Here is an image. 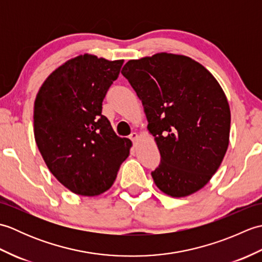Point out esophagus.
Here are the masks:
<instances>
[{"mask_svg": "<svg viewBox=\"0 0 262 262\" xmlns=\"http://www.w3.org/2000/svg\"><path fill=\"white\" fill-rule=\"evenodd\" d=\"M129 138H130V141H132V142H135V141H137L138 135L136 134V133H132V134L129 135Z\"/></svg>", "mask_w": 262, "mask_h": 262, "instance_id": "1", "label": "esophagus"}]
</instances>
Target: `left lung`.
<instances>
[{
  "mask_svg": "<svg viewBox=\"0 0 262 262\" xmlns=\"http://www.w3.org/2000/svg\"><path fill=\"white\" fill-rule=\"evenodd\" d=\"M121 74L142 100L161 154L152 171L155 185L171 197L198 191L229 146L231 111L223 89L202 64L183 55L128 60Z\"/></svg>",
  "mask_w": 262,
  "mask_h": 262,
  "instance_id": "obj_1",
  "label": "left lung"
}]
</instances>
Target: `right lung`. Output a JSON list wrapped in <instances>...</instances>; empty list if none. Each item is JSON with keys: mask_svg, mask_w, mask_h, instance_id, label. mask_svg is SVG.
I'll use <instances>...</instances> for the list:
<instances>
[{"mask_svg": "<svg viewBox=\"0 0 262 262\" xmlns=\"http://www.w3.org/2000/svg\"><path fill=\"white\" fill-rule=\"evenodd\" d=\"M124 60L80 55L55 70L39 89L35 140L53 176L72 192L98 196L116 180L132 142L116 135L102 101Z\"/></svg>", "mask_w": 262, "mask_h": 262, "instance_id": "obj_1", "label": "right lung"}]
</instances>
